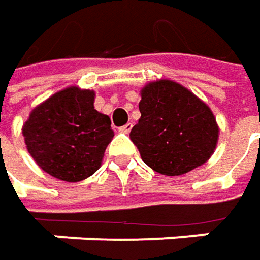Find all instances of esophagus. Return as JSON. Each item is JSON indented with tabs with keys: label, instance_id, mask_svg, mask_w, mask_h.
<instances>
[{
	"label": "esophagus",
	"instance_id": "obj_1",
	"mask_svg": "<svg viewBox=\"0 0 260 260\" xmlns=\"http://www.w3.org/2000/svg\"><path fill=\"white\" fill-rule=\"evenodd\" d=\"M131 129H132V123H126V125H123V126L119 128V131L123 132V134H129Z\"/></svg>",
	"mask_w": 260,
	"mask_h": 260
}]
</instances>
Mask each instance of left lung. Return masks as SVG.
Returning <instances> with one entry per match:
<instances>
[{
	"label": "left lung",
	"instance_id": "left-lung-1",
	"mask_svg": "<svg viewBox=\"0 0 260 260\" xmlns=\"http://www.w3.org/2000/svg\"><path fill=\"white\" fill-rule=\"evenodd\" d=\"M140 112L131 141L142 161L161 175H185L207 163L217 147L220 129L214 113L179 83H148L141 90Z\"/></svg>",
	"mask_w": 260,
	"mask_h": 260
}]
</instances>
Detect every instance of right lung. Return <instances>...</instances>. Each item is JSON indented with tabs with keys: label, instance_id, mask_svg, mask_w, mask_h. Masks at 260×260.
Instances as JSON below:
<instances>
[{
	"label": "right lung",
	"instance_id": "right-lung-1",
	"mask_svg": "<svg viewBox=\"0 0 260 260\" xmlns=\"http://www.w3.org/2000/svg\"><path fill=\"white\" fill-rule=\"evenodd\" d=\"M94 91L68 87L30 112L23 137L42 170L65 182L99 170L113 138L110 118L94 109Z\"/></svg>",
	"mask_w": 260,
	"mask_h": 260
}]
</instances>
